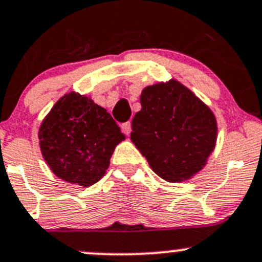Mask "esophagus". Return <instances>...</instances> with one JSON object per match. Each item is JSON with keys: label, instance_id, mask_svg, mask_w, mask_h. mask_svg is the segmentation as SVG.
I'll return each instance as SVG.
<instances>
[{"label": "esophagus", "instance_id": "1", "mask_svg": "<svg viewBox=\"0 0 262 262\" xmlns=\"http://www.w3.org/2000/svg\"><path fill=\"white\" fill-rule=\"evenodd\" d=\"M121 130H123L124 134H126V136H129L132 132V124L130 121H126V123H123L121 124Z\"/></svg>", "mask_w": 262, "mask_h": 262}]
</instances>
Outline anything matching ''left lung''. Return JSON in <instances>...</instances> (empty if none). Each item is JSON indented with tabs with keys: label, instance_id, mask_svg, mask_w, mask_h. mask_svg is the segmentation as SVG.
Instances as JSON below:
<instances>
[{
	"label": "left lung",
	"instance_id": "8db88e82",
	"mask_svg": "<svg viewBox=\"0 0 262 262\" xmlns=\"http://www.w3.org/2000/svg\"><path fill=\"white\" fill-rule=\"evenodd\" d=\"M130 139L150 168L168 182L191 179L207 165L216 142L209 106L176 80L144 87Z\"/></svg>",
	"mask_w": 262,
	"mask_h": 262
}]
</instances>
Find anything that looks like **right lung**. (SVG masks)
<instances>
[{
  "label": "right lung",
  "instance_id": "add662e5",
  "mask_svg": "<svg viewBox=\"0 0 262 262\" xmlns=\"http://www.w3.org/2000/svg\"><path fill=\"white\" fill-rule=\"evenodd\" d=\"M38 137L53 173L83 187L105 175L115 147L125 139L104 107L73 91L55 102L41 121Z\"/></svg>",
  "mask_w": 262,
  "mask_h": 262
}]
</instances>
